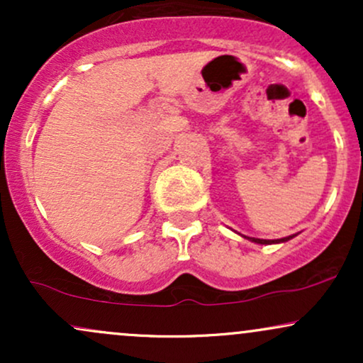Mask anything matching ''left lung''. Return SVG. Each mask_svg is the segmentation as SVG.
Segmentation results:
<instances>
[{
  "label": "left lung",
  "instance_id": "left-lung-1",
  "mask_svg": "<svg viewBox=\"0 0 363 363\" xmlns=\"http://www.w3.org/2000/svg\"><path fill=\"white\" fill-rule=\"evenodd\" d=\"M244 237H245V235H244ZM291 237H294V235H290V237H283V239H277V240H268V239H254V237H245V239L252 240V242H256V244H278V242H286V240H290Z\"/></svg>",
  "mask_w": 363,
  "mask_h": 363
}]
</instances>
